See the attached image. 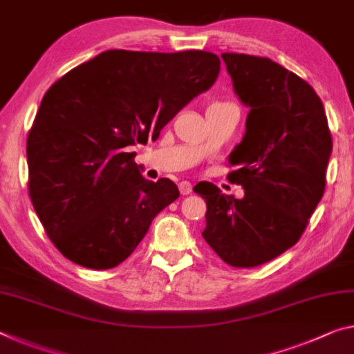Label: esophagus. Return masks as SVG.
Wrapping results in <instances>:
<instances>
[{
    "label": "esophagus",
    "instance_id": "obj_1",
    "mask_svg": "<svg viewBox=\"0 0 354 354\" xmlns=\"http://www.w3.org/2000/svg\"><path fill=\"white\" fill-rule=\"evenodd\" d=\"M178 187H179V192H181V195L192 194V184H190L189 181H181Z\"/></svg>",
    "mask_w": 354,
    "mask_h": 354
}]
</instances>
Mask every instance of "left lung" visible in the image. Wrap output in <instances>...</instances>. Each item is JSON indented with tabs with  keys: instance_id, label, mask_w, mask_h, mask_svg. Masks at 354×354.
<instances>
[{
	"instance_id": "8db88e82",
	"label": "left lung",
	"mask_w": 354,
	"mask_h": 354,
	"mask_svg": "<svg viewBox=\"0 0 354 354\" xmlns=\"http://www.w3.org/2000/svg\"><path fill=\"white\" fill-rule=\"evenodd\" d=\"M234 93L249 106L243 142L228 156V181L244 197L212 183L194 192L206 201L203 238L230 266L254 268L298 243L326 186L333 151L322 99L269 58L222 53Z\"/></svg>"
}]
</instances>
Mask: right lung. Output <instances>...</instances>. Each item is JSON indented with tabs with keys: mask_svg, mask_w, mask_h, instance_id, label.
Instances as JSON below:
<instances>
[{
	"mask_svg": "<svg viewBox=\"0 0 354 354\" xmlns=\"http://www.w3.org/2000/svg\"><path fill=\"white\" fill-rule=\"evenodd\" d=\"M218 71V56L201 50H109L50 86L26 140L28 189L67 260L97 271L118 266L179 197L170 179H145L129 149L159 137Z\"/></svg>",
	"mask_w": 354,
	"mask_h": 354,
	"instance_id": "right-lung-1",
	"label": "right lung"
}]
</instances>
